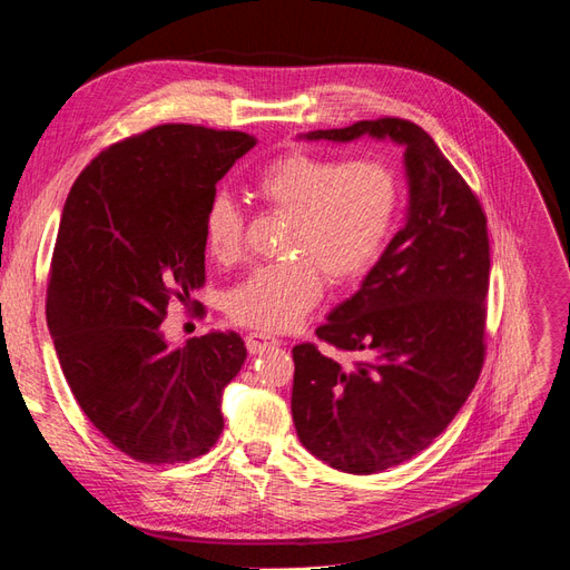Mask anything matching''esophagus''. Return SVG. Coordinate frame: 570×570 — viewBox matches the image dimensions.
<instances>
[{"mask_svg": "<svg viewBox=\"0 0 570 570\" xmlns=\"http://www.w3.org/2000/svg\"><path fill=\"white\" fill-rule=\"evenodd\" d=\"M245 344L250 354H262V352H267V348L279 346V340L272 337V334H265V332H250L245 337Z\"/></svg>", "mask_w": 570, "mask_h": 570, "instance_id": "esophagus-1", "label": "esophagus"}]
</instances>
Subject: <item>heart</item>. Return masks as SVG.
<instances>
[{
	"instance_id": "b5f03b06",
	"label": "heart",
	"mask_w": 570,
	"mask_h": 570,
	"mask_svg": "<svg viewBox=\"0 0 570 570\" xmlns=\"http://www.w3.org/2000/svg\"><path fill=\"white\" fill-rule=\"evenodd\" d=\"M269 214L286 218L284 259L257 267L228 291L233 323L259 332L298 325L332 286L361 282L383 257L402 209L400 170L381 156L346 160L294 149L272 158L253 180ZM204 247L218 265H236L245 250V212L218 193L204 212Z\"/></svg>"
}]
</instances>
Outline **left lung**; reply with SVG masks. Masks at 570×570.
I'll return each instance as SVG.
<instances>
[{
  "instance_id": "obj_1",
  "label": "left lung",
  "mask_w": 570,
  "mask_h": 570,
  "mask_svg": "<svg viewBox=\"0 0 570 570\" xmlns=\"http://www.w3.org/2000/svg\"><path fill=\"white\" fill-rule=\"evenodd\" d=\"M361 135L404 146L410 214L356 294L315 330L354 361L313 342L291 352L301 443L346 474L412 460L455 419L484 366L491 272L481 202L419 125L377 118L308 139Z\"/></svg>"
}]
</instances>
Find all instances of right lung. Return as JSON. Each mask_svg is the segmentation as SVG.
Returning <instances> with one entry per match:
<instances>
[{
    "label": "right lung",
    "instance_id": "1",
    "mask_svg": "<svg viewBox=\"0 0 570 570\" xmlns=\"http://www.w3.org/2000/svg\"><path fill=\"white\" fill-rule=\"evenodd\" d=\"M257 139L158 125L110 144L71 185L48 276V327L81 412L125 455L189 462L224 431L222 392L247 356L240 334L180 348L168 303L204 286V212Z\"/></svg>",
    "mask_w": 570,
    "mask_h": 570
}]
</instances>
